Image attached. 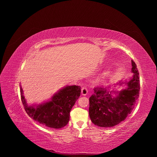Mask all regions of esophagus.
<instances>
[{"label":"esophagus","instance_id":"1","mask_svg":"<svg viewBox=\"0 0 157 157\" xmlns=\"http://www.w3.org/2000/svg\"><path fill=\"white\" fill-rule=\"evenodd\" d=\"M81 94L83 96H86L87 94V89L86 87H82L81 89Z\"/></svg>","mask_w":157,"mask_h":157}]
</instances>
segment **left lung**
<instances>
[{"mask_svg":"<svg viewBox=\"0 0 157 157\" xmlns=\"http://www.w3.org/2000/svg\"><path fill=\"white\" fill-rule=\"evenodd\" d=\"M131 72L133 74L128 80H121L114 84V86H124L120 91L114 89L111 90L110 86L94 89V94L89 98V114L94 125L101 127H114L131 113L140 92L139 74L133 60Z\"/></svg>","mask_w":157,"mask_h":157,"instance_id":"obj_1","label":"left lung"}]
</instances>
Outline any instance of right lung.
<instances>
[{
	"instance_id": "right-lung-1",
	"label": "right lung",
	"mask_w": 157,
	"mask_h": 157,
	"mask_svg": "<svg viewBox=\"0 0 157 157\" xmlns=\"http://www.w3.org/2000/svg\"><path fill=\"white\" fill-rule=\"evenodd\" d=\"M20 86L21 102L27 114L40 124L53 128H61L68 124L70 111L81 94V87L66 86L52 98L40 104L28 105Z\"/></svg>"
}]
</instances>
